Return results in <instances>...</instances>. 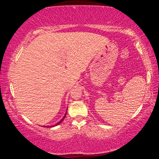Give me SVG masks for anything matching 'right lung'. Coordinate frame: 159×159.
<instances>
[{
    "mask_svg": "<svg viewBox=\"0 0 159 159\" xmlns=\"http://www.w3.org/2000/svg\"><path fill=\"white\" fill-rule=\"evenodd\" d=\"M66 114H65V115H64V116L63 117V118H62V119H61V120H60V121H59L57 123H56V124L55 125H50V126H45V128H50V127H54V126H56V125H59V124H60V123H61V122H62V120H64V118H65V116H66Z\"/></svg>",
    "mask_w": 159,
    "mask_h": 159,
    "instance_id": "obj_1",
    "label": "right lung"
}]
</instances>
